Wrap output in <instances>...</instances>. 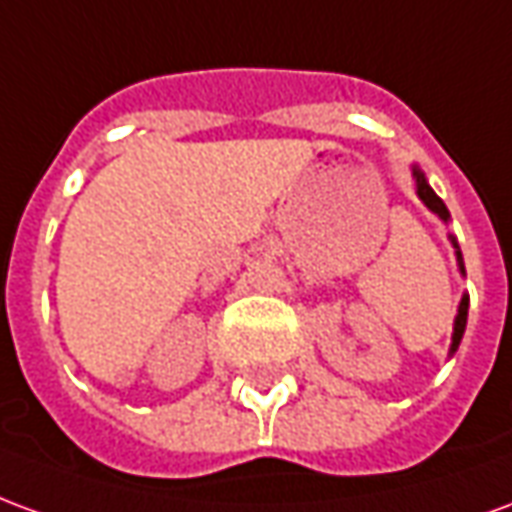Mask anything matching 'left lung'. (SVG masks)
<instances>
[{
	"label": "left lung",
	"instance_id": "obj_1",
	"mask_svg": "<svg viewBox=\"0 0 512 512\" xmlns=\"http://www.w3.org/2000/svg\"><path fill=\"white\" fill-rule=\"evenodd\" d=\"M414 180H417V194L419 200L428 205L430 211L439 216L441 222H450V211H447V205L441 202V197L436 194V191L430 189V183L425 180V175L419 172V167H414ZM452 246H455V257H458V268H461V274H466L463 271V255H461V246H458V241L450 235ZM466 315H469V296H463L461 304H458V315H455V326H452V345H450V354H455L458 351V345H461V337L463 332H466Z\"/></svg>",
	"mask_w": 512,
	"mask_h": 512
}]
</instances>
